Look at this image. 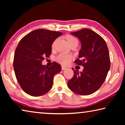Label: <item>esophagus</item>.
Instances as JSON below:
<instances>
[{
  "mask_svg": "<svg viewBox=\"0 0 125 125\" xmlns=\"http://www.w3.org/2000/svg\"><path fill=\"white\" fill-rule=\"evenodd\" d=\"M67 69V67H65V66H63V65H62V69L63 71H64V70H65V69Z\"/></svg>",
  "mask_w": 125,
  "mask_h": 125,
  "instance_id": "obj_1",
  "label": "esophagus"
}]
</instances>
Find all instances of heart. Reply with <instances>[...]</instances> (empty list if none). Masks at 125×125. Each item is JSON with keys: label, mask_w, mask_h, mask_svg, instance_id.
<instances>
[{"label": "heart", "mask_w": 125, "mask_h": 125, "mask_svg": "<svg viewBox=\"0 0 125 125\" xmlns=\"http://www.w3.org/2000/svg\"><path fill=\"white\" fill-rule=\"evenodd\" d=\"M66 39L67 40L69 44V45H71L72 43H74L75 42H78L77 39H76L73 36L71 35H67L66 36ZM58 39H56L52 43V47H54L55 45H56V43ZM72 59V56L70 54H67L64 53H60L58 56L56 57V61H57L58 62L61 63V64H64V65H67L69 64L70 63Z\"/></svg>", "instance_id": "1"}]
</instances>
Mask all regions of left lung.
<instances>
[{"label": "left lung", "instance_id": "8db88e82", "mask_svg": "<svg viewBox=\"0 0 125 125\" xmlns=\"http://www.w3.org/2000/svg\"><path fill=\"white\" fill-rule=\"evenodd\" d=\"M81 42L77 65L84 67L83 72L74 71V76L68 82L70 89L80 95L96 92L102 85L110 68V60L106 43L102 37L88 29L71 33Z\"/></svg>", "mask_w": 125, "mask_h": 125}]
</instances>
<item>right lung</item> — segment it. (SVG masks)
<instances>
[{"mask_svg": "<svg viewBox=\"0 0 125 125\" xmlns=\"http://www.w3.org/2000/svg\"><path fill=\"white\" fill-rule=\"evenodd\" d=\"M62 35L48 30H35L25 36L17 46L14 70L21 88L30 95H43L52 88L54 75L62 68L56 62L47 67L42 62L51 54L53 42Z\"/></svg>", "mask_w": 125, "mask_h": 125, "instance_id": "add662e5", "label": "right lung"}]
</instances>
